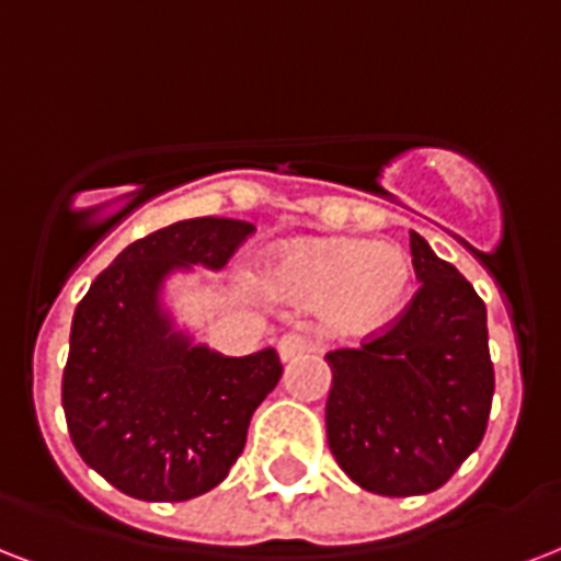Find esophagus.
I'll return each mask as SVG.
<instances>
[{
	"label": "esophagus",
	"mask_w": 561,
	"mask_h": 561,
	"mask_svg": "<svg viewBox=\"0 0 561 561\" xmlns=\"http://www.w3.org/2000/svg\"><path fill=\"white\" fill-rule=\"evenodd\" d=\"M307 351H312V342L307 340L304 333H298V330H289V333H284V336L277 340V354H280L284 363L301 357V354H307Z\"/></svg>",
	"instance_id": "1"
}]
</instances>
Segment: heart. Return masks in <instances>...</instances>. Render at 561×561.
Instances as JSON below:
<instances>
[{"instance_id": "obj_1", "label": "heart", "mask_w": 561, "mask_h": 561, "mask_svg": "<svg viewBox=\"0 0 561 561\" xmlns=\"http://www.w3.org/2000/svg\"><path fill=\"white\" fill-rule=\"evenodd\" d=\"M266 277L277 293L319 304L333 328L363 333L398 316L412 263L389 242L293 240L268 257Z\"/></svg>"}]
</instances>
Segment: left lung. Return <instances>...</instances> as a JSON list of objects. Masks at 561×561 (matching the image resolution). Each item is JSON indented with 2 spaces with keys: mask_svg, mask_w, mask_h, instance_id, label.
I'll return each instance as SVG.
<instances>
[{
  "mask_svg": "<svg viewBox=\"0 0 561 561\" xmlns=\"http://www.w3.org/2000/svg\"><path fill=\"white\" fill-rule=\"evenodd\" d=\"M421 289L359 348L330 351L328 445L345 474L386 497L436 492L483 442L494 394L485 304L410 233Z\"/></svg>",
  "mask_w": 561,
  "mask_h": 561,
  "instance_id": "8db88e82",
  "label": "left lung"
}]
</instances>
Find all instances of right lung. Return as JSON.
<instances>
[{
	"instance_id": "1",
	"label": "right lung",
	"mask_w": 561,
	"mask_h": 561,
	"mask_svg": "<svg viewBox=\"0 0 561 561\" xmlns=\"http://www.w3.org/2000/svg\"><path fill=\"white\" fill-rule=\"evenodd\" d=\"M251 231V221L219 216L160 228L131 242L76 307L64 368L69 436L128 497L190 501L219 485L280 380L275 348L225 357L163 304L169 275L219 272Z\"/></svg>"
}]
</instances>
